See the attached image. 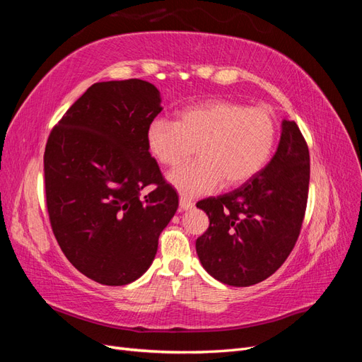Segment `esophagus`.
<instances>
[{"mask_svg": "<svg viewBox=\"0 0 362 362\" xmlns=\"http://www.w3.org/2000/svg\"><path fill=\"white\" fill-rule=\"evenodd\" d=\"M193 205H194L193 201L189 199V198H185V196H181V198H180V210H181V211L192 210Z\"/></svg>", "mask_w": 362, "mask_h": 362, "instance_id": "obj_1", "label": "esophagus"}]
</instances>
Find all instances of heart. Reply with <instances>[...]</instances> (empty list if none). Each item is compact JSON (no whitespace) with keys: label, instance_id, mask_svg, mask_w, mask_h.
<instances>
[{"label":"heart","instance_id":"obj_1","mask_svg":"<svg viewBox=\"0 0 362 362\" xmlns=\"http://www.w3.org/2000/svg\"><path fill=\"white\" fill-rule=\"evenodd\" d=\"M276 139V117L267 107L226 100L185 107L175 122L157 117L146 129L149 154L164 168L180 166L194 148L198 160L168 177L187 198L252 180L270 160Z\"/></svg>","mask_w":362,"mask_h":362}]
</instances>
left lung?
I'll return each instance as SVG.
<instances>
[{
	"mask_svg": "<svg viewBox=\"0 0 362 362\" xmlns=\"http://www.w3.org/2000/svg\"><path fill=\"white\" fill-rule=\"evenodd\" d=\"M308 185V145L294 120H284L278 149L264 169L242 187L196 204L210 218L196 240L204 269L234 287L273 275L298 242Z\"/></svg>",
	"mask_w": 362,
	"mask_h": 362,
	"instance_id": "obj_1",
	"label": "left lung"
}]
</instances>
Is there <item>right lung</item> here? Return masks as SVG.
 <instances>
[{
  "instance_id": "right-lung-1",
  "label": "right lung",
  "mask_w": 362,
  "mask_h": 362,
  "mask_svg": "<svg viewBox=\"0 0 362 362\" xmlns=\"http://www.w3.org/2000/svg\"><path fill=\"white\" fill-rule=\"evenodd\" d=\"M160 103L157 87L144 80L95 83L47 141L52 233L71 264L103 286H125L144 275L177 213L178 194L146 146ZM151 183L156 189L144 197Z\"/></svg>"
}]
</instances>
